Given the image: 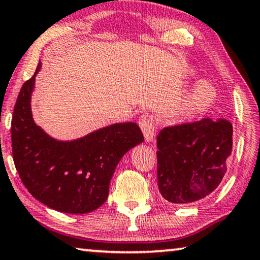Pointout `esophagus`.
Returning a JSON list of instances; mask_svg holds the SVG:
<instances>
[{"instance_id": "1", "label": "esophagus", "mask_w": 260, "mask_h": 260, "mask_svg": "<svg viewBox=\"0 0 260 260\" xmlns=\"http://www.w3.org/2000/svg\"><path fill=\"white\" fill-rule=\"evenodd\" d=\"M139 126L144 134V137H145L146 142H151L153 141L154 138V121L153 117L151 116L150 114H143L139 117Z\"/></svg>"}]
</instances>
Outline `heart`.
I'll use <instances>...</instances> for the list:
<instances>
[{
	"label": "heart",
	"mask_w": 260,
	"mask_h": 260,
	"mask_svg": "<svg viewBox=\"0 0 260 260\" xmlns=\"http://www.w3.org/2000/svg\"><path fill=\"white\" fill-rule=\"evenodd\" d=\"M216 100V90L208 82H200L183 99L179 117L190 119L207 113Z\"/></svg>",
	"instance_id": "obj_1"
}]
</instances>
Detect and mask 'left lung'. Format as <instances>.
<instances>
[{"label": "left lung", "mask_w": 260, "mask_h": 260, "mask_svg": "<svg viewBox=\"0 0 260 260\" xmlns=\"http://www.w3.org/2000/svg\"><path fill=\"white\" fill-rule=\"evenodd\" d=\"M157 179L172 203L199 201L217 188L233 150V124L224 118L164 127L157 137Z\"/></svg>", "instance_id": "8db88e82"}]
</instances>
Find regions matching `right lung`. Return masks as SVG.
I'll return each mask as SVG.
<instances>
[{"mask_svg":"<svg viewBox=\"0 0 260 260\" xmlns=\"http://www.w3.org/2000/svg\"><path fill=\"white\" fill-rule=\"evenodd\" d=\"M32 78L24 82L11 119V146L19 178L35 199L69 214H86L106 202L115 169L144 141L136 123H116L71 142L51 138L31 114Z\"/></svg>","mask_w":260,"mask_h":260,"instance_id":"1","label":"right lung"}]
</instances>
